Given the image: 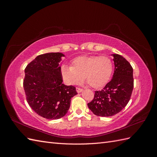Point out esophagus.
<instances>
[{
  "label": "esophagus",
  "mask_w": 157,
  "mask_h": 157,
  "mask_svg": "<svg viewBox=\"0 0 157 157\" xmlns=\"http://www.w3.org/2000/svg\"><path fill=\"white\" fill-rule=\"evenodd\" d=\"M76 90H77V92H78V93H80V92H81L82 91V88H76Z\"/></svg>",
  "instance_id": "obj_1"
}]
</instances>
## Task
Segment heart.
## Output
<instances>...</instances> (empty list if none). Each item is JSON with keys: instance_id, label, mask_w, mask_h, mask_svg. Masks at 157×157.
I'll return each mask as SVG.
<instances>
[{"instance_id": "obj_1", "label": "heart", "mask_w": 157, "mask_h": 157, "mask_svg": "<svg viewBox=\"0 0 157 157\" xmlns=\"http://www.w3.org/2000/svg\"><path fill=\"white\" fill-rule=\"evenodd\" d=\"M113 70V62L108 56H84L75 58L71 67H62L61 76L68 84H78L85 78L89 86L99 88L108 82Z\"/></svg>"}]
</instances>
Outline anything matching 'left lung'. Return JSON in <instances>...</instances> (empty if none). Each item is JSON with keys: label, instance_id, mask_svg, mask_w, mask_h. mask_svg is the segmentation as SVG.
<instances>
[{"label": "left lung", "instance_id": "1", "mask_svg": "<svg viewBox=\"0 0 157 157\" xmlns=\"http://www.w3.org/2000/svg\"><path fill=\"white\" fill-rule=\"evenodd\" d=\"M115 71L113 78L88 103L92 113L99 117H111L119 113L129 102L134 88L133 68L121 55L113 54Z\"/></svg>", "mask_w": 157, "mask_h": 157}]
</instances>
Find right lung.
Instances as JSON below:
<instances>
[{"mask_svg": "<svg viewBox=\"0 0 157 157\" xmlns=\"http://www.w3.org/2000/svg\"><path fill=\"white\" fill-rule=\"evenodd\" d=\"M62 53L38 56L25 69L23 88L29 106L38 115L49 120L64 117L71 100L77 94L73 86L62 83L59 65Z\"/></svg>", "mask_w": 157, "mask_h": 157, "instance_id": "add662e5", "label": "right lung"}]
</instances>
